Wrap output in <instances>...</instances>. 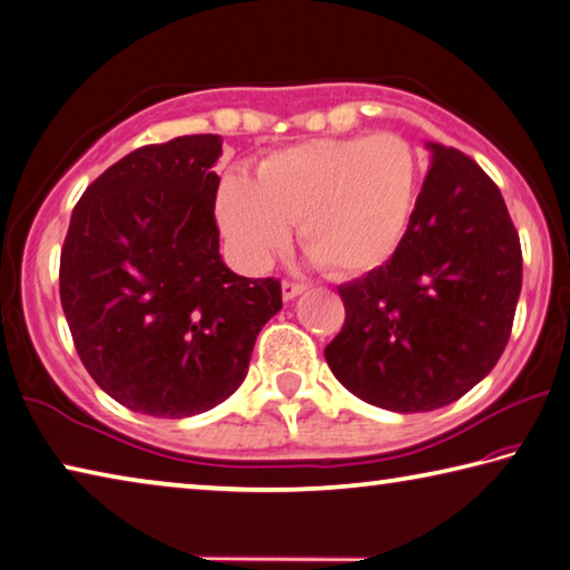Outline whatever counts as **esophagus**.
<instances>
[{
    "label": "esophagus",
    "instance_id": "obj_1",
    "mask_svg": "<svg viewBox=\"0 0 570 570\" xmlns=\"http://www.w3.org/2000/svg\"><path fill=\"white\" fill-rule=\"evenodd\" d=\"M306 292V284H298V282H284L282 284V296L284 302H292V298H296L298 294Z\"/></svg>",
    "mask_w": 570,
    "mask_h": 570
}]
</instances>
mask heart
<instances>
[{
  "mask_svg": "<svg viewBox=\"0 0 570 570\" xmlns=\"http://www.w3.org/2000/svg\"><path fill=\"white\" fill-rule=\"evenodd\" d=\"M420 158L394 132L320 138L268 153L256 178L228 173L216 218L240 264L262 268L298 224L306 254L334 276L387 264L410 226Z\"/></svg>",
  "mask_w": 570,
  "mask_h": 570,
  "instance_id": "b5f03b06",
  "label": "heart"
}]
</instances>
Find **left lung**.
<instances>
[{
    "label": "left lung",
    "mask_w": 570,
    "mask_h": 570,
    "mask_svg": "<svg viewBox=\"0 0 570 570\" xmlns=\"http://www.w3.org/2000/svg\"><path fill=\"white\" fill-rule=\"evenodd\" d=\"M430 170L384 266L340 286L342 332L324 350L374 407L430 412L470 392L503 354L523 284L505 200L475 160L424 142Z\"/></svg>",
    "instance_id": "8db88e82"
}]
</instances>
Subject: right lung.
Returning <instances> with one entry per match:
<instances>
[{
    "mask_svg": "<svg viewBox=\"0 0 570 570\" xmlns=\"http://www.w3.org/2000/svg\"><path fill=\"white\" fill-rule=\"evenodd\" d=\"M218 135L138 148L88 186L60 256V298L85 370L115 402L163 420L216 407L246 380L276 278L218 254Z\"/></svg>",
    "mask_w": 570,
    "mask_h": 570,
    "instance_id": "obj_1",
    "label": "right lung"
}]
</instances>
